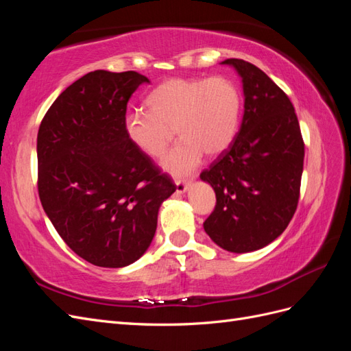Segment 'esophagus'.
Segmentation results:
<instances>
[{
  "mask_svg": "<svg viewBox=\"0 0 351 351\" xmlns=\"http://www.w3.org/2000/svg\"><path fill=\"white\" fill-rule=\"evenodd\" d=\"M187 189H189V182H180V180H177L176 182V192L177 193L182 195L186 192Z\"/></svg>",
  "mask_w": 351,
  "mask_h": 351,
  "instance_id": "esophagus-1",
  "label": "esophagus"
}]
</instances>
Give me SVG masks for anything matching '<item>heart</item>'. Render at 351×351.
<instances>
[{
  "label": "heart",
  "instance_id": "1",
  "mask_svg": "<svg viewBox=\"0 0 351 351\" xmlns=\"http://www.w3.org/2000/svg\"><path fill=\"white\" fill-rule=\"evenodd\" d=\"M146 112L124 117L127 139L143 155L161 158L173 139L180 142L164 158V168L176 177L189 176L202 156L228 149L237 133L241 98L234 82L224 77L168 79L145 101Z\"/></svg>",
  "mask_w": 351,
  "mask_h": 351
}]
</instances>
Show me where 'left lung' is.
Here are the masks:
<instances>
[{"label": "left lung", "mask_w": 351, "mask_h": 351, "mask_svg": "<svg viewBox=\"0 0 351 351\" xmlns=\"http://www.w3.org/2000/svg\"><path fill=\"white\" fill-rule=\"evenodd\" d=\"M244 114L240 130L200 178L215 190L217 205L204 222L219 247L258 250L290 224L300 197L304 142L293 104L261 69L239 58Z\"/></svg>", "instance_id": "left-lung-1"}]
</instances>
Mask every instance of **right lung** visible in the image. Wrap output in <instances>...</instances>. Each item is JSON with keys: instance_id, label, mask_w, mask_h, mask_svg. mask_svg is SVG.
<instances>
[{"instance_id": "add662e5", "label": "right lung", "mask_w": 351, "mask_h": 351, "mask_svg": "<svg viewBox=\"0 0 351 351\" xmlns=\"http://www.w3.org/2000/svg\"><path fill=\"white\" fill-rule=\"evenodd\" d=\"M147 77L95 70L61 92L38 132V193L67 246L97 267L139 259L176 184L127 139V102Z\"/></svg>"}]
</instances>
